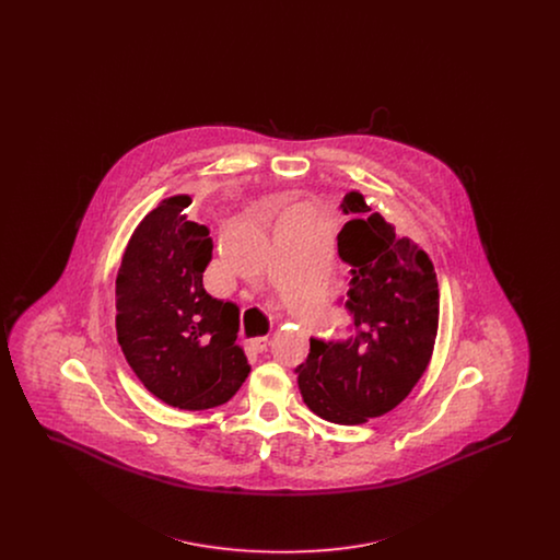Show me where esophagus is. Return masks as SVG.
Masks as SVG:
<instances>
[{
  "label": "esophagus",
  "instance_id": "esophagus-1",
  "mask_svg": "<svg viewBox=\"0 0 560 560\" xmlns=\"http://www.w3.org/2000/svg\"><path fill=\"white\" fill-rule=\"evenodd\" d=\"M267 336H258V338H252V340H249V348H252V350H256V352H262V350H267Z\"/></svg>",
  "mask_w": 560,
  "mask_h": 560
}]
</instances>
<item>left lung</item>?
I'll list each match as a JSON object with an SVG mask.
<instances>
[{
  "instance_id": "left-lung-1",
  "label": "left lung",
  "mask_w": 560,
  "mask_h": 560,
  "mask_svg": "<svg viewBox=\"0 0 560 560\" xmlns=\"http://www.w3.org/2000/svg\"><path fill=\"white\" fill-rule=\"evenodd\" d=\"M338 254L350 270L342 338H311L295 370L306 407L334 424H365L407 399L427 372L439 329V283L427 252L350 190Z\"/></svg>"
}]
</instances>
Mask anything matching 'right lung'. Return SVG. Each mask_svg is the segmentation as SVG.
<instances>
[{"label": "right lung", "mask_w": 560, "mask_h": 560, "mask_svg": "<svg viewBox=\"0 0 560 560\" xmlns=\"http://www.w3.org/2000/svg\"><path fill=\"white\" fill-rule=\"evenodd\" d=\"M190 195L160 201L133 229L115 279L117 342L165 405L201 411L229 399L249 365L235 342L240 308L203 288L210 229L188 220Z\"/></svg>", "instance_id": "right-lung-1"}]
</instances>
